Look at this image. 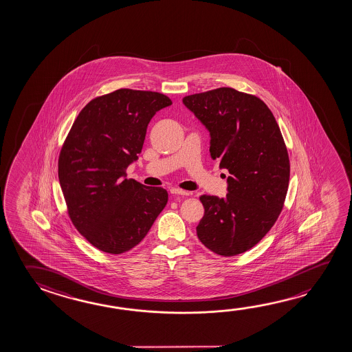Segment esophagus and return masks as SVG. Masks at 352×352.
<instances>
[{
  "label": "esophagus",
  "instance_id": "esophagus-1",
  "mask_svg": "<svg viewBox=\"0 0 352 352\" xmlns=\"http://www.w3.org/2000/svg\"><path fill=\"white\" fill-rule=\"evenodd\" d=\"M170 194H172V195L182 196L191 195L190 191L182 190V189H178V188H173V189H170Z\"/></svg>",
  "mask_w": 352,
  "mask_h": 352
}]
</instances>
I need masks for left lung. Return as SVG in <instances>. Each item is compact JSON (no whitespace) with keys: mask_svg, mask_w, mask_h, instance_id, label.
Here are the masks:
<instances>
[{"mask_svg":"<svg viewBox=\"0 0 352 352\" xmlns=\"http://www.w3.org/2000/svg\"><path fill=\"white\" fill-rule=\"evenodd\" d=\"M183 103L210 133V155L227 169V195H202L196 233L213 253L233 256L263 239L283 208L289 160L283 135L261 99L222 87Z\"/></svg>","mask_w":352,"mask_h":352,"instance_id":"1","label":"left lung"}]
</instances>
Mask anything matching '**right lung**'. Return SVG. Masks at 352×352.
<instances>
[{"instance_id":"1","label":"right lung","mask_w":352,"mask_h":352,"mask_svg":"<svg viewBox=\"0 0 352 352\" xmlns=\"http://www.w3.org/2000/svg\"><path fill=\"white\" fill-rule=\"evenodd\" d=\"M172 105L161 93L118 89L81 110L58 157V180L69 219L102 252L136 247L167 205L168 192L126 178L151 119Z\"/></svg>"}]
</instances>
